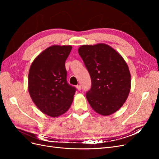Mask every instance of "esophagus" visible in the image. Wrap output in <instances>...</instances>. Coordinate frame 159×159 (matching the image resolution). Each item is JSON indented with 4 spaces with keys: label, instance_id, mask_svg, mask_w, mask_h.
Instances as JSON below:
<instances>
[{
    "label": "esophagus",
    "instance_id": "34e87169",
    "mask_svg": "<svg viewBox=\"0 0 159 159\" xmlns=\"http://www.w3.org/2000/svg\"><path fill=\"white\" fill-rule=\"evenodd\" d=\"M76 88H77V89H78V90L80 91L81 89V85H78L76 86Z\"/></svg>",
    "mask_w": 159,
    "mask_h": 159
}]
</instances>
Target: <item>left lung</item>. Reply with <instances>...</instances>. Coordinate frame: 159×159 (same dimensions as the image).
Returning a JSON list of instances; mask_svg holds the SVG:
<instances>
[{
  "label": "left lung",
  "instance_id": "obj_1",
  "mask_svg": "<svg viewBox=\"0 0 159 159\" xmlns=\"http://www.w3.org/2000/svg\"><path fill=\"white\" fill-rule=\"evenodd\" d=\"M78 53L91 77V87L86 93L91 107L103 116L116 112L131 89V74L125 61L103 43L81 46Z\"/></svg>",
  "mask_w": 159,
  "mask_h": 159
}]
</instances>
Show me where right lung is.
I'll return each mask as SVG.
<instances>
[{"label": "right lung", "mask_w": 159, "mask_h": 159, "mask_svg": "<svg viewBox=\"0 0 159 159\" xmlns=\"http://www.w3.org/2000/svg\"><path fill=\"white\" fill-rule=\"evenodd\" d=\"M71 46L53 45L42 52L32 63L28 74V91L41 111L52 117L66 113L76 89L67 82L65 62Z\"/></svg>", "instance_id": "1"}]
</instances>
